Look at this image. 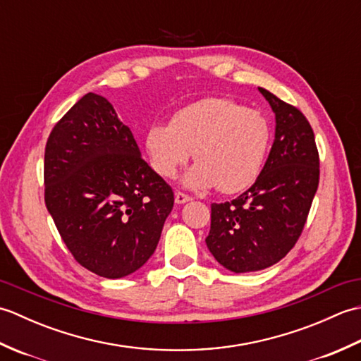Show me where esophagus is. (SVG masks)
Here are the masks:
<instances>
[{
  "instance_id": "esophagus-1",
  "label": "esophagus",
  "mask_w": 361,
  "mask_h": 361,
  "mask_svg": "<svg viewBox=\"0 0 361 361\" xmlns=\"http://www.w3.org/2000/svg\"><path fill=\"white\" fill-rule=\"evenodd\" d=\"M192 200V198H190L189 195H186V194H183V192H176L175 194V203L176 204H185V203H188V202H190Z\"/></svg>"
}]
</instances>
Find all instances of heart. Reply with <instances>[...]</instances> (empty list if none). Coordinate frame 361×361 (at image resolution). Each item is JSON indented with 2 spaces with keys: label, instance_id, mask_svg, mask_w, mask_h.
<instances>
[{
  "label": "heart",
  "instance_id": "heart-1",
  "mask_svg": "<svg viewBox=\"0 0 361 361\" xmlns=\"http://www.w3.org/2000/svg\"><path fill=\"white\" fill-rule=\"evenodd\" d=\"M271 128L262 113L231 99L209 97L173 114L171 124L157 122L145 133L150 166L173 178L192 155L197 163L183 175V186L234 194L251 186L265 163Z\"/></svg>",
  "mask_w": 361,
  "mask_h": 361
}]
</instances>
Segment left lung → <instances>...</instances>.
<instances>
[{
	"label": "left lung",
	"mask_w": 361,
	"mask_h": 361,
	"mask_svg": "<svg viewBox=\"0 0 361 361\" xmlns=\"http://www.w3.org/2000/svg\"><path fill=\"white\" fill-rule=\"evenodd\" d=\"M274 113V141L248 190L233 202L211 204L206 245L233 273L271 267L301 235L319 181L315 136L304 114L259 87Z\"/></svg>",
	"instance_id": "left-lung-1"
}]
</instances>
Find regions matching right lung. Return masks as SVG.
Listing matches in <instances>:
<instances>
[{"instance_id": "add662e5", "label": "right lung", "mask_w": 361, "mask_h": 361, "mask_svg": "<svg viewBox=\"0 0 361 361\" xmlns=\"http://www.w3.org/2000/svg\"><path fill=\"white\" fill-rule=\"evenodd\" d=\"M44 202L74 259L102 278L119 279L157 250L173 192L141 158L113 105L88 93L49 135Z\"/></svg>"}]
</instances>
